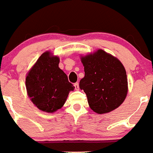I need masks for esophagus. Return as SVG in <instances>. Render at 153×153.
Returning <instances> with one entry per match:
<instances>
[{"instance_id": "1", "label": "esophagus", "mask_w": 153, "mask_h": 153, "mask_svg": "<svg viewBox=\"0 0 153 153\" xmlns=\"http://www.w3.org/2000/svg\"><path fill=\"white\" fill-rule=\"evenodd\" d=\"M74 86H75V88L76 90L79 89V84H78V82H76V83H75V84H74Z\"/></svg>"}]
</instances>
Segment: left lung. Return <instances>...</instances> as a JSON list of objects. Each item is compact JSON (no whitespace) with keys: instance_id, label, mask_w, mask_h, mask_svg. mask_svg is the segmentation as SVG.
Masks as SVG:
<instances>
[{"instance_id":"8db88e82","label":"left lung","mask_w":153,"mask_h":153,"mask_svg":"<svg viewBox=\"0 0 153 153\" xmlns=\"http://www.w3.org/2000/svg\"><path fill=\"white\" fill-rule=\"evenodd\" d=\"M85 77L79 87L85 92L90 108L98 114L118 108L128 91L126 71L116 58L103 50L82 57Z\"/></svg>"}]
</instances>
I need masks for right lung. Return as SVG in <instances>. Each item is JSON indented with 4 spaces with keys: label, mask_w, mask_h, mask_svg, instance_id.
<instances>
[{
    "label": "right lung",
    "mask_w": 153,
    "mask_h": 153,
    "mask_svg": "<svg viewBox=\"0 0 153 153\" xmlns=\"http://www.w3.org/2000/svg\"><path fill=\"white\" fill-rule=\"evenodd\" d=\"M59 58L43 53L26 77V88L31 102L47 112H54L65 104L74 86L58 67Z\"/></svg>",
    "instance_id": "right-lung-1"
}]
</instances>
